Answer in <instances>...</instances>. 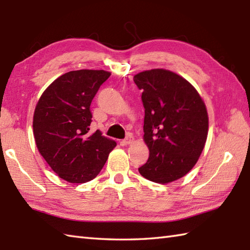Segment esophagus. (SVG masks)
Returning <instances> with one entry per match:
<instances>
[{
  "instance_id": "esophagus-1",
  "label": "esophagus",
  "mask_w": 250,
  "mask_h": 250,
  "mask_svg": "<svg viewBox=\"0 0 250 250\" xmlns=\"http://www.w3.org/2000/svg\"><path fill=\"white\" fill-rule=\"evenodd\" d=\"M132 142H134V137H132L131 135H128L123 141H122V144H123L124 146H126V145L132 144Z\"/></svg>"
}]
</instances>
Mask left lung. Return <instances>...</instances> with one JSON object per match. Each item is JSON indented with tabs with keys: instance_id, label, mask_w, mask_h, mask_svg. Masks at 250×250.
I'll return each instance as SVG.
<instances>
[{
	"instance_id": "left-lung-1",
	"label": "left lung",
	"mask_w": 250,
	"mask_h": 250,
	"mask_svg": "<svg viewBox=\"0 0 250 250\" xmlns=\"http://www.w3.org/2000/svg\"><path fill=\"white\" fill-rule=\"evenodd\" d=\"M145 106L144 141L149 159L139 168L161 185L180 179L198 161L208 135V113L201 95L172 71L152 69L134 76Z\"/></svg>"
}]
</instances>
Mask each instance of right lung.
Listing matches in <instances>:
<instances>
[{
  "instance_id": "right-lung-1",
  "label": "right lung",
  "mask_w": 250,
  "mask_h": 250,
  "mask_svg": "<svg viewBox=\"0 0 250 250\" xmlns=\"http://www.w3.org/2000/svg\"><path fill=\"white\" fill-rule=\"evenodd\" d=\"M110 75L104 70L70 71L56 79L35 105L33 136L40 154L70 183L95 179L116 146L99 129L89 131L91 100Z\"/></svg>"
}]
</instances>
